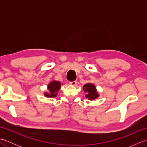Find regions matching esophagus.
<instances>
[{
  "label": "esophagus",
  "instance_id": "obj_1",
  "mask_svg": "<svg viewBox=\"0 0 147 147\" xmlns=\"http://www.w3.org/2000/svg\"><path fill=\"white\" fill-rule=\"evenodd\" d=\"M69 84L71 85L76 86V84H77V82H76V81H74V82H69Z\"/></svg>",
  "mask_w": 147,
  "mask_h": 147
}]
</instances>
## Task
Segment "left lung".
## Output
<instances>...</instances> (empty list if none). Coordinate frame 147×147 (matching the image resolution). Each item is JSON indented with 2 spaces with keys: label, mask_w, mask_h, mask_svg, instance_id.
<instances>
[{
  "label": "left lung",
  "mask_w": 147,
  "mask_h": 147,
  "mask_svg": "<svg viewBox=\"0 0 147 147\" xmlns=\"http://www.w3.org/2000/svg\"><path fill=\"white\" fill-rule=\"evenodd\" d=\"M83 88L85 92L86 93V95H85L86 98H88L90 100H93L97 98L99 96L95 86L92 83L86 84L83 86Z\"/></svg>",
  "instance_id": "1"
}]
</instances>
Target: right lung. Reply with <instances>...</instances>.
Here are the masks:
<instances>
[{
	"mask_svg": "<svg viewBox=\"0 0 147 147\" xmlns=\"http://www.w3.org/2000/svg\"><path fill=\"white\" fill-rule=\"evenodd\" d=\"M61 82H57V81H52L47 86L49 92H45L44 93V95L46 97L50 98H54L55 96H57L58 93L57 92L61 88Z\"/></svg>",
	"mask_w": 147,
	"mask_h": 147,
	"instance_id": "obj_1",
	"label": "right lung"
}]
</instances>
